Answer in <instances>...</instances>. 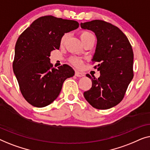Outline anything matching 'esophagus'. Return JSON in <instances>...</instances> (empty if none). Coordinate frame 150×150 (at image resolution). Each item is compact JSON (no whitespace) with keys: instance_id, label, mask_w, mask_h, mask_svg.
<instances>
[{"instance_id":"obj_1","label":"esophagus","mask_w":150,"mask_h":150,"mask_svg":"<svg viewBox=\"0 0 150 150\" xmlns=\"http://www.w3.org/2000/svg\"><path fill=\"white\" fill-rule=\"evenodd\" d=\"M75 75L76 76V77H83V76H84V75L83 74V73H80V72H79V71H75Z\"/></svg>"}]
</instances>
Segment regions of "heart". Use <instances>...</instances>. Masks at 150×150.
Instances as JSON below:
<instances>
[{
    "instance_id": "1",
    "label": "heart",
    "mask_w": 150,
    "mask_h": 150,
    "mask_svg": "<svg viewBox=\"0 0 150 150\" xmlns=\"http://www.w3.org/2000/svg\"><path fill=\"white\" fill-rule=\"evenodd\" d=\"M92 37H94L93 35L87 30H81V32L79 33V38L81 39V41L83 42V44ZM68 33H65L62 36L60 41L61 45H64L67 39H68ZM69 62H70L73 65H74L75 67H80L82 65V64H83V60H82V59L78 58V57H71V58H69Z\"/></svg>"
}]
</instances>
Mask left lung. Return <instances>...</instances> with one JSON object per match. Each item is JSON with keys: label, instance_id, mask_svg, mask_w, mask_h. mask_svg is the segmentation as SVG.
<instances>
[{"label": "left lung", "instance_id": "8db88e82", "mask_svg": "<svg viewBox=\"0 0 150 150\" xmlns=\"http://www.w3.org/2000/svg\"><path fill=\"white\" fill-rule=\"evenodd\" d=\"M83 29L95 33L96 51L92 58L94 68L100 71L98 79H92V87L83 92L86 100L94 108L107 109L124 98L133 78V51L128 38L119 28L103 20L81 23Z\"/></svg>", "mask_w": 150, "mask_h": 150}]
</instances>
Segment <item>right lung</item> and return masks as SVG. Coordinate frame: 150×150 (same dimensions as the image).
Instances as JSON below:
<instances>
[{"mask_svg": "<svg viewBox=\"0 0 150 150\" xmlns=\"http://www.w3.org/2000/svg\"><path fill=\"white\" fill-rule=\"evenodd\" d=\"M78 27L76 21L45 16L34 21L18 37L13 69L21 93L33 106L51 104L65 79L74 75V70L68 64L53 68L50 56L52 51L59 50L62 36Z\"/></svg>", "mask_w": 150, "mask_h": 150, "instance_id": "add662e5", "label": "right lung"}]
</instances>
